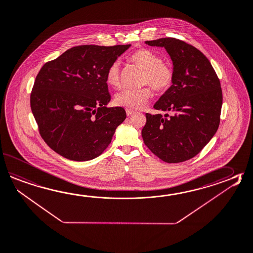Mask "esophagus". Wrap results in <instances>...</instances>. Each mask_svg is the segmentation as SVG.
<instances>
[{"instance_id":"1","label":"esophagus","mask_w":253,"mask_h":253,"mask_svg":"<svg viewBox=\"0 0 253 253\" xmlns=\"http://www.w3.org/2000/svg\"><path fill=\"white\" fill-rule=\"evenodd\" d=\"M135 112L133 110H130V109H126V114H127V116H130V115H132V114H134Z\"/></svg>"}]
</instances>
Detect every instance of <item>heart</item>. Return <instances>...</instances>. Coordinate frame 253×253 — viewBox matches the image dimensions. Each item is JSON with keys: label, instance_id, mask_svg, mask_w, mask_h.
Returning a JSON list of instances; mask_svg holds the SVG:
<instances>
[{"label": "heart", "instance_id": "obj_1", "mask_svg": "<svg viewBox=\"0 0 253 253\" xmlns=\"http://www.w3.org/2000/svg\"><path fill=\"white\" fill-rule=\"evenodd\" d=\"M130 59L144 69L141 81L143 84H150L156 91H164L172 84L174 78L172 67L161 61V58L154 52L147 48H140L131 55ZM105 80L112 87H118L120 85L119 61H114L109 66ZM151 95L152 92L149 86L139 89L125 88L115 95L114 103L118 106L138 110L144 107Z\"/></svg>", "mask_w": 253, "mask_h": 253}]
</instances>
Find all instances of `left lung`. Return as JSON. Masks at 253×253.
<instances>
[{"mask_svg": "<svg viewBox=\"0 0 253 253\" xmlns=\"http://www.w3.org/2000/svg\"><path fill=\"white\" fill-rule=\"evenodd\" d=\"M165 47L173 62L172 85L146 114L141 135L145 145L160 160L179 163L198 154L215 134L220 124L222 88L207 57L196 47L175 38L145 42Z\"/></svg>", "mask_w": 253, "mask_h": 253, "instance_id": "1", "label": "left lung"}]
</instances>
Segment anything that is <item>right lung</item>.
<instances>
[{
	"label": "right lung",
	"mask_w": 253,
	"mask_h": 253,
	"mask_svg": "<svg viewBox=\"0 0 253 253\" xmlns=\"http://www.w3.org/2000/svg\"><path fill=\"white\" fill-rule=\"evenodd\" d=\"M129 46H74L42 67L31 92V111L42 139L57 154L87 161L111 143L126 113L106 107L111 95L105 75Z\"/></svg>",
	"instance_id": "add662e5"
}]
</instances>
